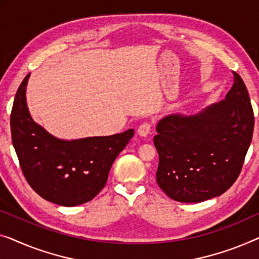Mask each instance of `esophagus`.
Segmentation results:
<instances>
[{
	"label": "esophagus",
	"instance_id": "obj_1",
	"mask_svg": "<svg viewBox=\"0 0 259 259\" xmlns=\"http://www.w3.org/2000/svg\"><path fill=\"white\" fill-rule=\"evenodd\" d=\"M150 131H151V125H150V123H143V124L138 126L137 134L142 137H146L150 134Z\"/></svg>",
	"mask_w": 259,
	"mask_h": 259
}]
</instances>
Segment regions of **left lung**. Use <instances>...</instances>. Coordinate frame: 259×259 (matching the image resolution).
Wrapping results in <instances>:
<instances>
[{
  "label": "left lung",
  "mask_w": 259,
  "mask_h": 259,
  "mask_svg": "<svg viewBox=\"0 0 259 259\" xmlns=\"http://www.w3.org/2000/svg\"><path fill=\"white\" fill-rule=\"evenodd\" d=\"M253 111L244 82L234 72L225 100L195 114H171L157 123L153 138L157 183L168 198L201 202L236 181L253 133Z\"/></svg>",
  "instance_id": "obj_1"
}]
</instances>
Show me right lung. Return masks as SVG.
I'll return each instance as SVG.
<instances>
[{
  "label": "right lung",
  "instance_id": "1",
  "mask_svg": "<svg viewBox=\"0 0 259 259\" xmlns=\"http://www.w3.org/2000/svg\"><path fill=\"white\" fill-rule=\"evenodd\" d=\"M29 78L17 90L10 116L13 145L26 181L41 198L59 206L91 201L105 187L111 165L135 131L78 140L53 136L31 116L26 103Z\"/></svg>",
  "mask_w": 259,
  "mask_h": 259
}]
</instances>
